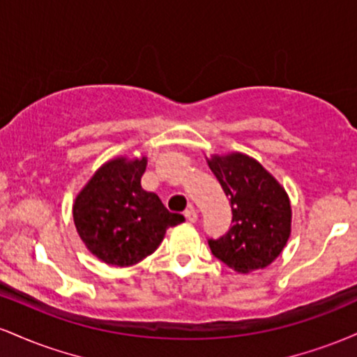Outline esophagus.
Segmentation results:
<instances>
[{"instance_id": "obj_1", "label": "esophagus", "mask_w": 357, "mask_h": 357, "mask_svg": "<svg viewBox=\"0 0 357 357\" xmlns=\"http://www.w3.org/2000/svg\"><path fill=\"white\" fill-rule=\"evenodd\" d=\"M184 218L190 221V223H195V221L198 220V211H196L192 206H190L186 211H184Z\"/></svg>"}]
</instances>
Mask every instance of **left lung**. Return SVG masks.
Masks as SVG:
<instances>
[{
    "instance_id": "8db88e82",
    "label": "left lung",
    "mask_w": 357,
    "mask_h": 357,
    "mask_svg": "<svg viewBox=\"0 0 357 357\" xmlns=\"http://www.w3.org/2000/svg\"><path fill=\"white\" fill-rule=\"evenodd\" d=\"M206 162L233 213L227 235L208 240L211 253L238 273L268 267L292 231V206L285 188L248 154H211Z\"/></svg>"
}]
</instances>
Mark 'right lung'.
<instances>
[{
	"label": "right lung",
	"instance_id": "1",
	"mask_svg": "<svg viewBox=\"0 0 357 357\" xmlns=\"http://www.w3.org/2000/svg\"><path fill=\"white\" fill-rule=\"evenodd\" d=\"M147 158L117 155L104 162L73 202L80 240L100 261L129 267L155 252L169 227L184 216L169 213L158 195L142 190Z\"/></svg>",
	"mask_w": 357,
	"mask_h": 357
}]
</instances>
